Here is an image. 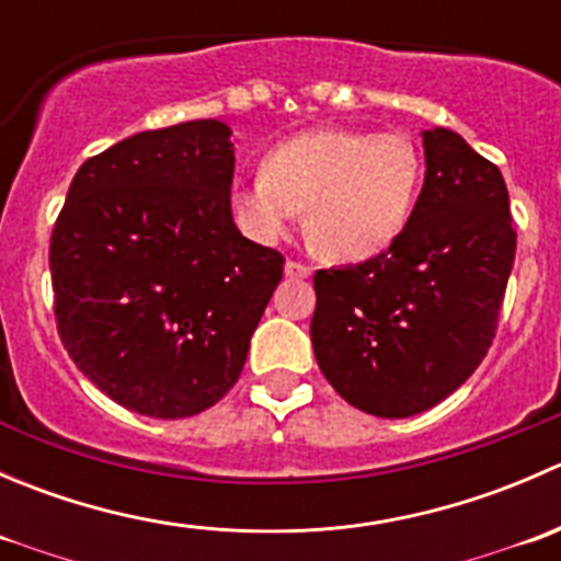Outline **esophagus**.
Returning a JSON list of instances; mask_svg holds the SVG:
<instances>
[{
    "label": "esophagus",
    "mask_w": 561,
    "mask_h": 561,
    "mask_svg": "<svg viewBox=\"0 0 561 561\" xmlns=\"http://www.w3.org/2000/svg\"><path fill=\"white\" fill-rule=\"evenodd\" d=\"M309 274H312V268H307L304 263H296V260L285 263V276H290V279H307Z\"/></svg>",
    "instance_id": "obj_1"
}]
</instances>
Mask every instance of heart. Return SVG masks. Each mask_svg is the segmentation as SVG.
<instances>
[{"label":"heart","instance_id":"heart-1","mask_svg":"<svg viewBox=\"0 0 561 561\" xmlns=\"http://www.w3.org/2000/svg\"><path fill=\"white\" fill-rule=\"evenodd\" d=\"M423 157L407 133L317 127L282 140L233 192L247 233L279 241L307 208L325 257L360 263L390 249L415 211Z\"/></svg>","mask_w":561,"mask_h":561}]
</instances>
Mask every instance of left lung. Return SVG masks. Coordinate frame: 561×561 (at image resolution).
<instances>
[{
	"instance_id": "8db88e82",
	"label": "left lung",
	"mask_w": 561,
	"mask_h": 561,
	"mask_svg": "<svg viewBox=\"0 0 561 561\" xmlns=\"http://www.w3.org/2000/svg\"><path fill=\"white\" fill-rule=\"evenodd\" d=\"M426 175L404 233L358 265L317 271L314 358L347 404L410 417L485 358L516 260L500 168L454 129H423Z\"/></svg>"
}]
</instances>
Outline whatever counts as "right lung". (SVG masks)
Returning <instances> with one entry per match:
<instances>
[{
  "mask_svg": "<svg viewBox=\"0 0 561 561\" xmlns=\"http://www.w3.org/2000/svg\"><path fill=\"white\" fill-rule=\"evenodd\" d=\"M230 135L197 118L118 140L78 168L50 236L61 344L138 415L217 404L282 279L285 257L233 222Z\"/></svg>",
  "mask_w": 561,
  "mask_h": 561,
  "instance_id": "add662e5",
  "label": "right lung"
}]
</instances>
